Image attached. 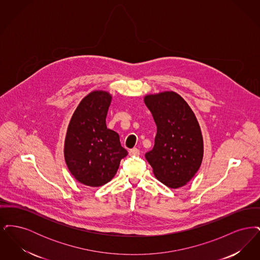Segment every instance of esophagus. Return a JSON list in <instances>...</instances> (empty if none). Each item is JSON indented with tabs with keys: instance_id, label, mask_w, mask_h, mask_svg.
Segmentation results:
<instances>
[{
	"instance_id": "1",
	"label": "esophagus",
	"mask_w": 260,
	"mask_h": 260,
	"mask_svg": "<svg viewBox=\"0 0 260 260\" xmlns=\"http://www.w3.org/2000/svg\"><path fill=\"white\" fill-rule=\"evenodd\" d=\"M128 154H129V156H139L140 155V151H139V149L137 148L131 149L128 151Z\"/></svg>"
}]
</instances>
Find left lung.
Returning <instances> with one entry per match:
<instances>
[{
    "label": "left lung",
    "instance_id": "8db88e82",
    "mask_svg": "<svg viewBox=\"0 0 260 260\" xmlns=\"http://www.w3.org/2000/svg\"><path fill=\"white\" fill-rule=\"evenodd\" d=\"M144 102L157 125L155 145L145 158L162 184L173 189L182 187L198 172L204 156L197 118L174 91L149 94Z\"/></svg>",
    "mask_w": 260,
    "mask_h": 260
}]
</instances>
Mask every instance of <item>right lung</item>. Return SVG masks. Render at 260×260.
<instances>
[{"instance_id": "add662e5", "label": "right lung", "mask_w": 260, "mask_h": 260, "mask_svg": "<svg viewBox=\"0 0 260 260\" xmlns=\"http://www.w3.org/2000/svg\"><path fill=\"white\" fill-rule=\"evenodd\" d=\"M111 99L102 90L87 94L75 110L66 134V165L79 182L90 187L109 182L127 155L119 135L106 126Z\"/></svg>"}]
</instances>
